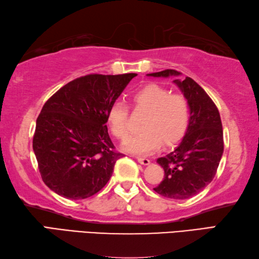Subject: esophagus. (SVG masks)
Listing matches in <instances>:
<instances>
[{"label": "esophagus", "mask_w": 259, "mask_h": 259, "mask_svg": "<svg viewBox=\"0 0 259 259\" xmlns=\"http://www.w3.org/2000/svg\"><path fill=\"white\" fill-rule=\"evenodd\" d=\"M137 160H138L141 165H145V166L150 164V160L148 158H143V157H137Z\"/></svg>", "instance_id": "obj_1"}]
</instances>
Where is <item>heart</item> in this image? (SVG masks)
<instances>
[{"instance_id":"heart-1","label":"heart","mask_w":259,"mask_h":259,"mask_svg":"<svg viewBox=\"0 0 259 259\" xmlns=\"http://www.w3.org/2000/svg\"><path fill=\"white\" fill-rule=\"evenodd\" d=\"M131 105L135 111L146 113L141 122L143 133L131 137L124 149L131 154L149 155L159 148L160 144L169 147L183 138L190 121L189 102L182 94H170V91L158 84H147L131 94ZM129 112L122 102H114L106 113V121L116 139L124 141L130 134Z\"/></svg>"}]
</instances>
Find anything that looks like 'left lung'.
<instances>
[{
    "label": "left lung",
    "instance_id": "8db88e82",
    "mask_svg": "<svg viewBox=\"0 0 259 259\" xmlns=\"http://www.w3.org/2000/svg\"><path fill=\"white\" fill-rule=\"evenodd\" d=\"M165 69L148 76H180ZM189 102L190 121L184 138L169 154L157 159L165 176L155 192L168 199L185 200L196 195L215 176L224 154V131L220 113L205 91L191 77L174 79Z\"/></svg>",
    "mask_w": 259,
    "mask_h": 259
}]
</instances>
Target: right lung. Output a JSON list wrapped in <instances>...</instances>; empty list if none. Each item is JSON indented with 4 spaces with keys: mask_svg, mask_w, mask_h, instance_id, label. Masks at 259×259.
I'll use <instances>...</instances> for the list:
<instances>
[{
    "mask_svg": "<svg viewBox=\"0 0 259 259\" xmlns=\"http://www.w3.org/2000/svg\"><path fill=\"white\" fill-rule=\"evenodd\" d=\"M137 74H91L64 85L42 106L32 147L44 183L82 200L98 193L123 154L114 150L106 113Z\"/></svg>",
    "mask_w": 259,
    "mask_h": 259,
    "instance_id": "add662e5",
    "label": "right lung"
}]
</instances>
